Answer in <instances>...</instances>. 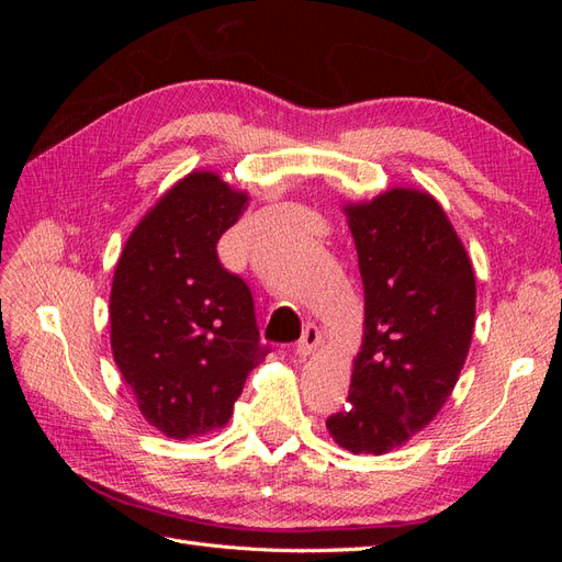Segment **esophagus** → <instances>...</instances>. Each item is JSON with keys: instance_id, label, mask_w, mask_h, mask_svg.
<instances>
[{"instance_id": "obj_1", "label": "esophagus", "mask_w": 562, "mask_h": 562, "mask_svg": "<svg viewBox=\"0 0 562 562\" xmlns=\"http://www.w3.org/2000/svg\"><path fill=\"white\" fill-rule=\"evenodd\" d=\"M318 345H321V330H318L316 323H310V326L304 328L302 337L297 339L295 349H297V353H300V356H310V353H314V351H316V347H318Z\"/></svg>"}]
</instances>
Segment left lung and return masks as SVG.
I'll return each mask as SVG.
<instances>
[{
	"label": "left lung",
	"instance_id": "8db88e82",
	"mask_svg": "<svg viewBox=\"0 0 562 562\" xmlns=\"http://www.w3.org/2000/svg\"><path fill=\"white\" fill-rule=\"evenodd\" d=\"M347 215L366 330L347 405L326 427L353 454H382L427 427L452 394L471 347L475 279L429 194L391 190Z\"/></svg>",
	"mask_w": 562,
	"mask_h": 562
}]
</instances>
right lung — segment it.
<instances>
[{"label": "right lung", "instance_id": "add662e5", "mask_svg": "<svg viewBox=\"0 0 562 562\" xmlns=\"http://www.w3.org/2000/svg\"><path fill=\"white\" fill-rule=\"evenodd\" d=\"M248 196L192 173L159 199L116 262L112 351L145 419L168 438L225 427L248 372L271 351L248 283L217 241Z\"/></svg>", "mask_w": 562, "mask_h": 562}]
</instances>
